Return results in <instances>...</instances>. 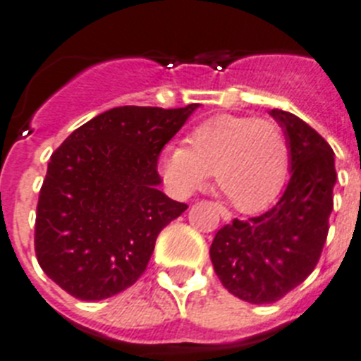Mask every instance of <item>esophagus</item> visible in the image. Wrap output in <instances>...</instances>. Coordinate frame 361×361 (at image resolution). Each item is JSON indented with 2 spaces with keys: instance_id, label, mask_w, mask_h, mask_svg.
I'll return each instance as SVG.
<instances>
[{
  "instance_id": "obj_1",
  "label": "esophagus",
  "mask_w": 361,
  "mask_h": 361,
  "mask_svg": "<svg viewBox=\"0 0 361 361\" xmlns=\"http://www.w3.org/2000/svg\"><path fill=\"white\" fill-rule=\"evenodd\" d=\"M215 209L219 212V215L222 216V220H224V222H229V220H231V213H229L226 208H222L220 204H215Z\"/></svg>"
}]
</instances>
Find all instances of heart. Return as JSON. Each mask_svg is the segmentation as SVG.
<instances>
[{"label": "heart", "instance_id": "1", "mask_svg": "<svg viewBox=\"0 0 361 361\" xmlns=\"http://www.w3.org/2000/svg\"><path fill=\"white\" fill-rule=\"evenodd\" d=\"M288 137L275 121L215 116L191 130L186 146H168L159 161L164 183L180 197L199 190L209 173L219 193L242 213H257L288 180Z\"/></svg>", "mask_w": 361, "mask_h": 361}]
</instances>
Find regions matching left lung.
Masks as SVG:
<instances>
[{
	"label": "left lung",
	"instance_id": "obj_1",
	"mask_svg": "<svg viewBox=\"0 0 361 361\" xmlns=\"http://www.w3.org/2000/svg\"><path fill=\"white\" fill-rule=\"evenodd\" d=\"M269 116L288 137V188L266 213L219 229L209 247L222 286L250 304H273L311 275L329 231L336 184L334 152L324 137L289 111L275 108Z\"/></svg>",
	"mask_w": 361,
	"mask_h": 361
}]
</instances>
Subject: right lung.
<instances>
[{"instance_id":"obj_1","label":"right lung","mask_w":361,"mask_h":361,"mask_svg":"<svg viewBox=\"0 0 361 361\" xmlns=\"http://www.w3.org/2000/svg\"><path fill=\"white\" fill-rule=\"evenodd\" d=\"M197 108H111L52 153L34 244L41 269L68 295L110 298L145 273L159 233L188 209L159 190L157 159Z\"/></svg>"}]
</instances>
